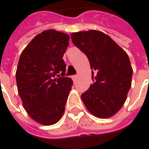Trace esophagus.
<instances>
[{
	"label": "esophagus",
	"instance_id": "esophagus-1",
	"mask_svg": "<svg viewBox=\"0 0 149 149\" xmlns=\"http://www.w3.org/2000/svg\"><path fill=\"white\" fill-rule=\"evenodd\" d=\"M77 78H78V75H73V76H72L73 81H74V82L76 81V80H77Z\"/></svg>",
	"mask_w": 149,
	"mask_h": 149
}]
</instances>
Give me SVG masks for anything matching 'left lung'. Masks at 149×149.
I'll use <instances>...</instances> for the list:
<instances>
[{"mask_svg": "<svg viewBox=\"0 0 149 149\" xmlns=\"http://www.w3.org/2000/svg\"><path fill=\"white\" fill-rule=\"evenodd\" d=\"M70 37L86 55L93 70L94 82L82 93V100L96 117H111L123 107L131 87L133 69L128 55L101 31L77 32Z\"/></svg>", "mask_w": 149, "mask_h": 149, "instance_id": "left-lung-1", "label": "left lung"}]
</instances>
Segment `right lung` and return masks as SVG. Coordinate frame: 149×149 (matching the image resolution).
I'll return each instance as SVG.
<instances>
[{"instance_id": "add662e5", "label": "right lung", "mask_w": 149, "mask_h": 149, "mask_svg": "<svg viewBox=\"0 0 149 149\" xmlns=\"http://www.w3.org/2000/svg\"><path fill=\"white\" fill-rule=\"evenodd\" d=\"M70 37L54 29L38 34L22 52L17 66L18 93L27 113L43 125L58 122L73 84L65 77L63 56Z\"/></svg>"}]
</instances>
